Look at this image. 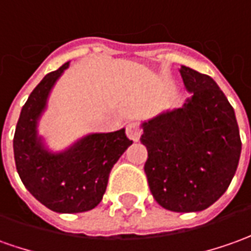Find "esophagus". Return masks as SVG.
Returning a JSON list of instances; mask_svg holds the SVG:
<instances>
[{"mask_svg": "<svg viewBox=\"0 0 251 251\" xmlns=\"http://www.w3.org/2000/svg\"><path fill=\"white\" fill-rule=\"evenodd\" d=\"M126 134L133 141H139L140 136H141V127L139 126V124L130 122L129 125L126 126Z\"/></svg>", "mask_w": 251, "mask_h": 251, "instance_id": "1", "label": "esophagus"}]
</instances>
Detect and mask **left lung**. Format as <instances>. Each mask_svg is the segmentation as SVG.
I'll return each instance as SVG.
<instances>
[{
	"mask_svg": "<svg viewBox=\"0 0 251 251\" xmlns=\"http://www.w3.org/2000/svg\"><path fill=\"white\" fill-rule=\"evenodd\" d=\"M190 97L141 122L150 191L163 209L202 211L232 181L242 143L232 105L209 75L181 66Z\"/></svg>",
	"mask_w": 251,
	"mask_h": 251,
	"instance_id": "1",
	"label": "left lung"
}]
</instances>
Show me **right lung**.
I'll list each match as a JSON object with an SVG mask.
<instances>
[{"instance_id": "1", "label": "right lung", "mask_w": 251, "mask_h": 251, "mask_svg": "<svg viewBox=\"0 0 251 251\" xmlns=\"http://www.w3.org/2000/svg\"><path fill=\"white\" fill-rule=\"evenodd\" d=\"M70 61L44 76L22 108L13 154L18 173L32 197L56 213H82L101 202L112 166L132 144L125 127L89 133L54 151L38 132L48 100Z\"/></svg>"}]
</instances>
